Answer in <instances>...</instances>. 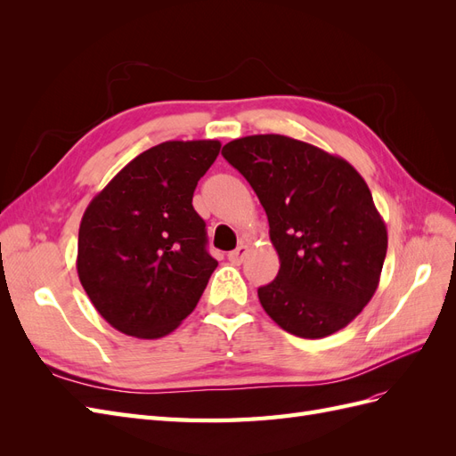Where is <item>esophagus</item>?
<instances>
[{
	"label": "esophagus",
	"instance_id": "obj_1",
	"mask_svg": "<svg viewBox=\"0 0 456 456\" xmlns=\"http://www.w3.org/2000/svg\"><path fill=\"white\" fill-rule=\"evenodd\" d=\"M247 253H249V245H240L238 249H233L228 253V258L230 262H233V265H241L243 258L247 256Z\"/></svg>",
	"mask_w": 456,
	"mask_h": 456
}]
</instances>
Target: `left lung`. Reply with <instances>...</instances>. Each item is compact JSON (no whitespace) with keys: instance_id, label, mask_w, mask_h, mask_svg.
I'll return each instance as SVG.
<instances>
[{"instance_id":"1","label":"left lung","mask_w":456,"mask_h":456,"mask_svg":"<svg viewBox=\"0 0 456 456\" xmlns=\"http://www.w3.org/2000/svg\"><path fill=\"white\" fill-rule=\"evenodd\" d=\"M223 156L265 207L280 256L275 280L258 289L262 308L300 338L346 327L375 295L388 249L363 176L346 159L283 134L243 136Z\"/></svg>"}]
</instances>
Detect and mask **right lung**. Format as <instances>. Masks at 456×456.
Segmentation results:
<instances>
[{
  "instance_id": "right-lung-1",
  "label": "right lung",
  "mask_w": 456,
  "mask_h": 456,
  "mask_svg": "<svg viewBox=\"0 0 456 456\" xmlns=\"http://www.w3.org/2000/svg\"><path fill=\"white\" fill-rule=\"evenodd\" d=\"M218 141H167L129 161L84 213L77 275L114 329L161 338L196 308L218 262L191 198Z\"/></svg>"
}]
</instances>
